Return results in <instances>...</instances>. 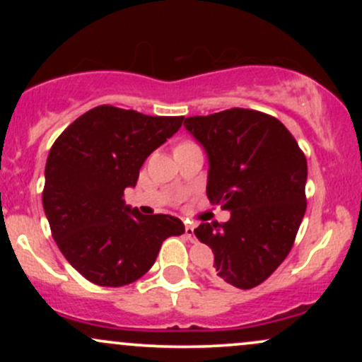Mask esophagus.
<instances>
[{
	"mask_svg": "<svg viewBox=\"0 0 362 362\" xmlns=\"http://www.w3.org/2000/svg\"><path fill=\"white\" fill-rule=\"evenodd\" d=\"M185 236L189 240H194L195 238V235H194V226L190 223H187L185 224Z\"/></svg>",
	"mask_w": 362,
	"mask_h": 362,
	"instance_id": "esophagus-1",
	"label": "esophagus"
}]
</instances>
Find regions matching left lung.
Wrapping results in <instances>:
<instances>
[{"label":"left lung","mask_w":362,"mask_h":362,"mask_svg":"<svg viewBox=\"0 0 362 362\" xmlns=\"http://www.w3.org/2000/svg\"><path fill=\"white\" fill-rule=\"evenodd\" d=\"M204 148L206 194L230 211L226 223H202L194 233L213 248L214 281L250 289L288 257L306 211V158L277 119L248 109L187 117Z\"/></svg>","instance_id":"1"}]
</instances>
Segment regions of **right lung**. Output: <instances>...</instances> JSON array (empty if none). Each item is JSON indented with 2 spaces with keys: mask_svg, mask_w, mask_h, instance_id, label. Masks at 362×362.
<instances>
[{
  "mask_svg": "<svg viewBox=\"0 0 362 362\" xmlns=\"http://www.w3.org/2000/svg\"><path fill=\"white\" fill-rule=\"evenodd\" d=\"M182 120L100 105L52 144L44 213L62 255L93 284L119 288L138 281L155 264L161 242L185 231L178 218L144 216L124 202L146 158Z\"/></svg>",
  "mask_w": 362,
  "mask_h": 362,
  "instance_id": "add662e5",
  "label": "right lung"
}]
</instances>
